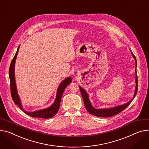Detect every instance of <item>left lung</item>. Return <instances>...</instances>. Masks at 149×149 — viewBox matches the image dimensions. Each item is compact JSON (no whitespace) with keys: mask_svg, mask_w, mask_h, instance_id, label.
Returning a JSON list of instances; mask_svg holds the SVG:
<instances>
[{"mask_svg":"<svg viewBox=\"0 0 149 149\" xmlns=\"http://www.w3.org/2000/svg\"><path fill=\"white\" fill-rule=\"evenodd\" d=\"M132 55L133 56V57L134 58L135 61V73H136V78H135V83H136V87H135V93H134V95L133 98L131 101H129L128 102H127L125 104L122 105H118L116 106L115 107H113V108H105V109H96L95 108L90 100L88 99V95L87 94V93L86 92V91L84 89H83L81 86H79L80 87V90L81 91V96L83 97V100L84 103V105L85 107L86 108V110H87V111L91 113L92 115H94L95 116L97 117H111L113 116H115L117 114H118L119 113H120L121 111H122L123 110H124L130 104H131V102L132 101V100L134 99L135 96L136 95L137 93V90H138V78H137V75H136V66H137V63H136V58L135 57V56L134 55V54L132 53V52L131 51Z\"/></svg>","mask_w":149,"mask_h":149,"instance_id":"left-lung-1","label":"left lung"}]
</instances>
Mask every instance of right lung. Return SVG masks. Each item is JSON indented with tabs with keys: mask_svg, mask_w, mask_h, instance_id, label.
I'll use <instances>...</instances> for the list:
<instances>
[{
	"mask_svg": "<svg viewBox=\"0 0 149 149\" xmlns=\"http://www.w3.org/2000/svg\"><path fill=\"white\" fill-rule=\"evenodd\" d=\"M19 46L18 47L17 51L11 61V65H10V67H9V70L10 88H11V96H12L13 100L14 103L16 105H17L25 114L30 116H31L32 117H38V118H52L58 112L63 92L65 91V88L67 87V86L69 83H71L72 82V78L71 77H67L63 81H62L61 84L59 85V86L57 88L55 101L52 106H50L47 108L43 109V110H38L33 112H28L25 111L22 107L20 98H19L18 95L16 83H15V72H14L15 63L17 56V54L19 50Z\"/></svg>",
	"mask_w": 149,
	"mask_h": 149,
	"instance_id": "1",
	"label": "right lung"
}]
</instances>
